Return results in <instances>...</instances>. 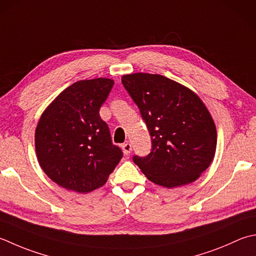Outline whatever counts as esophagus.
Instances as JSON below:
<instances>
[{"label":"esophagus","instance_id":"34e87169","mask_svg":"<svg viewBox=\"0 0 256 256\" xmlns=\"http://www.w3.org/2000/svg\"><path fill=\"white\" fill-rule=\"evenodd\" d=\"M122 148H123V152H124V154H130L131 153V151H132V145L130 144L128 142H126V143H124L123 145H122Z\"/></svg>","mask_w":256,"mask_h":256}]
</instances>
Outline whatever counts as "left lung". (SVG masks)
Segmentation results:
<instances>
[{
    "label": "left lung",
    "instance_id": "8db88e82",
    "mask_svg": "<svg viewBox=\"0 0 256 256\" xmlns=\"http://www.w3.org/2000/svg\"><path fill=\"white\" fill-rule=\"evenodd\" d=\"M138 105L152 140L146 156L133 161L150 181L164 188L194 182L212 163L216 128L196 94L160 74L134 73L122 76Z\"/></svg>",
    "mask_w": 256,
    "mask_h": 256
}]
</instances>
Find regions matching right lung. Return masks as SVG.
Instances as JSON below:
<instances>
[{"label": "right lung", "instance_id": "right-lung-1", "mask_svg": "<svg viewBox=\"0 0 256 256\" xmlns=\"http://www.w3.org/2000/svg\"><path fill=\"white\" fill-rule=\"evenodd\" d=\"M114 81L98 78L72 84L48 105L35 130L38 161L45 174L66 190L101 188L123 156L112 143L100 108Z\"/></svg>", "mask_w": 256, "mask_h": 256}]
</instances>
